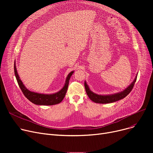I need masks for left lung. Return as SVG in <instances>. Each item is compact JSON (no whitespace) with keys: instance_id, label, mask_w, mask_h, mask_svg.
<instances>
[{"instance_id":"1","label":"left lung","mask_w":153,"mask_h":153,"mask_svg":"<svg viewBox=\"0 0 153 153\" xmlns=\"http://www.w3.org/2000/svg\"><path fill=\"white\" fill-rule=\"evenodd\" d=\"M137 75L136 74L134 81L130 84L129 86H128L125 90L123 91L118 92L114 94H110V95H99L95 93H94L91 89L88 86L86 82H84V86L86 93L88 95V97L90 98V99L95 103H109L115 102L118 100H121L125 98L126 96H127L129 93L131 91L134 85V83L136 81V78H137Z\"/></svg>"}]
</instances>
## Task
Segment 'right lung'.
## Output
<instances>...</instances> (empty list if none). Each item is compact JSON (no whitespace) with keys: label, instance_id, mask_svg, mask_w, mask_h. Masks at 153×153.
<instances>
[{"label":"right lung","instance_id":"add662e5","mask_svg":"<svg viewBox=\"0 0 153 153\" xmlns=\"http://www.w3.org/2000/svg\"><path fill=\"white\" fill-rule=\"evenodd\" d=\"M14 72L19 85L21 89L22 92L23 93L24 95L27 98V99H28L30 102L33 103L34 104H36V105H56V104H58L60 102H61L64 97H65V95L68 90L69 79L72 74L74 73V71H71L68 75L66 79L65 84H64V85L59 91L51 94H39L37 92H31L27 89V87L24 85V84L21 81V79H20V77L17 71V68H16L15 61L14 63Z\"/></svg>","mask_w":153,"mask_h":153}]
</instances>
